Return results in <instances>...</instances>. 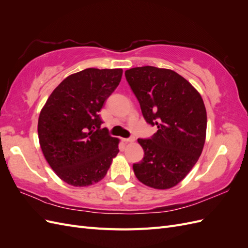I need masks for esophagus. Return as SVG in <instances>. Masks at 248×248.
<instances>
[{
	"label": "esophagus",
	"instance_id": "obj_1",
	"mask_svg": "<svg viewBox=\"0 0 248 248\" xmlns=\"http://www.w3.org/2000/svg\"><path fill=\"white\" fill-rule=\"evenodd\" d=\"M122 140L124 142H133L136 140H134V138H129V139H122Z\"/></svg>",
	"mask_w": 248,
	"mask_h": 248
}]
</instances>
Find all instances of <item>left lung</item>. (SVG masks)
Here are the masks:
<instances>
[{"label": "left lung", "mask_w": 248, "mask_h": 248, "mask_svg": "<svg viewBox=\"0 0 248 248\" xmlns=\"http://www.w3.org/2000/svg\"><path fill=\"white\" fill-rule=\"evenodd\" d=\"M125 77L145 120L158 128L151 139L138 140L145 156L133 164L134 174L152 188H171L191 170L204 148V101L188 80L170 69L136 67Z\"/></svg>", "instance_id": "1"}]
</instances>
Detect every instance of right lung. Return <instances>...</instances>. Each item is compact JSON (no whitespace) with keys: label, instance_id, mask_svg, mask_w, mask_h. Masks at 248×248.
Masks as SVG:
<instances>
[{"label":"right lung","instance_id":"1","mask_svg":"<svg viewBox=\"0 0 248 248\" xmlns=\"http://www.w3.org/2000/svg\"><path fill=\"white\" fill-rule=\"evenodd\" d=\"M123 70L87 68L67 77L46 100L38 119L42 153L67 184L84 187L99 182L119 153L99 117Z\"/></svg>","mask_w":248,"mask_h":248}]
</instances>
